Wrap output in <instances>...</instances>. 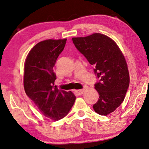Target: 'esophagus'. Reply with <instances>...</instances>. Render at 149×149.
Masks as SVG:
<instances>
[{
  "label": "esophagus",
  "instance_id": "obj_1",
  "mask_svg": "<svg viewBox=\"0 0 149 149\" xmlns=\"http://www.w3.org/2000/svg\"><path fill=\"white\" fill-rule=\"evenodd\" d=\"M84 89H81V90H76V93L78 95H81L84 93Z\"/></svg>",
  "mask_w": 149,
  "mask_h": 149
}]
</instances>
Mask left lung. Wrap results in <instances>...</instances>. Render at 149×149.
<instances>
[{
	"instance_id": "1",
	"label": "left lung",
	"mask_w": 149,
	"mask_h": 149,
	"mask_svg": "<svg viewBox=\"0 0 149 149\" xmlns=\"http://www.w3.org/2000/svg\"><path fill=\"white\" fill-rule=\"evenodd\" d=\"M72 41L100 79L94 85L99 99L93 108L100 115H108L123 103L129 86V73L123 53L114 41L101 33L73 37Z\"/></svg>"
}]
</instances>
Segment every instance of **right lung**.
<instances>
[{
	"mask_svg": "<svg viewBox=\"0 0 149 149\" xmlns=\"http://www.w3.org/2000/svg\"><path fill=\"white\" fill-rule=\"evenodd\" d=\"M66 41L47 39L36 44L29 53L24 68L26 94L44 116L55 121L68 114L75 100L71 91L58 90L54 86L53 67Z\"/></svg>",
	"mask_w": 149,
	"mask_h": 149,
	"instance_id": "right-lung-1",
	"label": "right lung"
}]
</instances>
